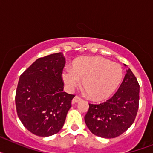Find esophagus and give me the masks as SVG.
<instances>
[{"label":"esophagus","mask_w":153,"mask_h":153,"mask_svg":"<svg viewBox=\"0 0 153 153\" xmlns=\"http://www.w3.org/2000/svg\"><path fill=\"white\" fill-rule=\"evenodd\" d=\"M81 100H82V99L79 98V97H77V96H76V97H74V98L72 100V104H75V103H76V102H79V101H81Z\"/></svg>","instance_id":"esophagus-1"}]
</instances>
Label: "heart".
Returning <instances> with one entry per match:
<instances>
[{"label": "heart", "instance_id": "heart-1", "mask_svg": "<svg viewBox=\"0 0 153 153\" xmlns=\"http://www.w3.org/2000/svg\"><path fill=\"white\" fill-rule=\"evenodd\" d=\"M62 79L67 89L73 90L80 83L89 98L105 100L113 95L123 79L122 67L100 56H83L74 61L72 69L62 71Z\"/></svg>", "mask_w": 153, "mask_h": 153}]
</instances>
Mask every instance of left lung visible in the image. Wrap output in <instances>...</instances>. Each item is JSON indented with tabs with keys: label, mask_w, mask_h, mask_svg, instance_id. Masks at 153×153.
Listing matches in <instances>:
<instances>
[{
	"label": "left lung",
	"mask_w": 153,
	"mask_h": 153,
	"mask_svg": "<svg viewBox=\"0 0 153 153\" xmlns=\"http://www.w3.org/2000/svg\"><path fill=\"white\" fill-rule=\"evenodd\" d=\"M139 100L140 85L129 68L122 84L112 98L103 103L89 104V110L84 117L86 125L97 136L117 137L134 122Z\"/></svg>",
	"instance_id": "left-lung-1"
}]
</instances>
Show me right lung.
Masks as SVG:
<instances>
[{
	"instance_id": "1",
	"label": "right lung",
	"mask_w": 153,
	"mask_h": 153,
	"mask_svg": "<svg viewBox=\"0 0 153 153\" xmlns=\"http://www.w3.org/2000/svg\"><path fill=\"white\" fill-rule=\"evenodd\" d=\"M62 53L39 58L20 76L15 103L17 116L33 134L52 136L62 129L75 96L63 92Z\"/></svg>"
}]
</instances>
